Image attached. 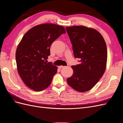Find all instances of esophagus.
<instances>
[{
	"label": "esophagus",
	"mask_w": 123,
	"mask_h": 123,
	"mask_svg": "<svg viewBox=\"0 0 123 123\" xmlns=\"http://www.w3.org/2000/svg\"><path fill=\"white\" fill-rule=\"evenodd\" d=\"M65 66H59L58 67V68H59V69H61V68H64Z\"/></svg>",
	"instance_id": "obj_1"
}]
</instances>
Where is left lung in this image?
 Listing matches in <instances>:
<instances>
[{"instance_id": "1", "label": "left lung", "mask_w": 123, "mask_h": 123, "mask_svg": "<svg viewBox=\"0 0 123 123\" xmlns=\"http://www.w3.org/2000/svg\"><path fill=\"white\" fill-rule=\"evenodd\" d=\"M74 57L80 64L72 66L74 73L67 79L71 87L81 92L90 90L105 71L107 59L106 43L100 33L84 26L66 27Z\"/></svg>"}]
</instances>
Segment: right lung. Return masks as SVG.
Returning a JSON list of instances; mask_svg holds the SVG:
<instances>
[{"mask_svg": "<svg viewBox=\"0 0 123 123\" xmlns=\"http://www.w3.org/2000/svg\"><path fill=\"white\" fill-rule=\"evenodd\" d=\"M65 28L52 24H42L25 33L16 52L18 72L27 86L35 91H43L51 84L57 68L47 62L50 47L62 34Z\"/></svg>", "mask_w": 123, "mask_h": 123, "instance_id": "add662e5", "label": "right lung"}]
</instances>
